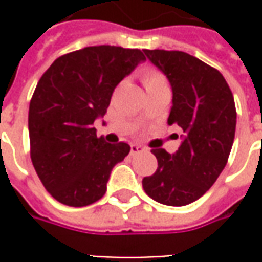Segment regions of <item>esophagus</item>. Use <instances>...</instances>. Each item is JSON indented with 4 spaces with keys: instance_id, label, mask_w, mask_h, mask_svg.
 Returning <instances> with one entry per match:
<instances>
[{
    "instance_id": "esophagus-1",
    "label": "esophagus",
    "mask_w": 262,
    "mask_h": 262,
    "mask_svg": "<svg viewBox=\"0 0 262 262\" xmlns=\"http://www.w3.org/2000/svg\"><path fill=\"white\" fill-rule=\"evenodd\" d=\"M144 150H146V147L140 146V144H131V155L141 153V151H144Z\"/></svg>"
}]
</instances>
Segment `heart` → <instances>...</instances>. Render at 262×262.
Returning a JSON list of instances; mask_svg holds the SVG:
<instances>
[{"mask_svg": "<svg viewBox=\"0 0 262 262\" xmlns=\"http://www.w3.org/2000/svg\"><path fill=\"white\" fill-rule=\"evenodd\" d=\"M141 81H143V84H144L146 89L167 84L166 77L163 76L159 70L153 68V67H146L141 71Z\"/></svg>", "mask_w": 262, "mask_h": 262, "instance_id": "1", "label": "heart"}]
</instances>
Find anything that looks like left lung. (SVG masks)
Here are the masks:
<instances>
[{"mask_svg": "<svg viewBox=\"0 0 262 262\" xmlns=\"http://www.w3.org/2000/svg\"><path fill=\"white\" fill-rule=\"evenodd\" d=\"M169 78L173 100L167 124L184 131L175 155L153 148L157 170L143 179L146 194L165 206L196 201L225 169L235 140L236 107L222 73L181 51L144 49Z\"/></svg>", "mask_w": 262, "mask_h": 262, "instance_id": "left-lung-1", "label": "left lung"}]
</instances>
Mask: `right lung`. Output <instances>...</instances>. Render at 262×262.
<instances>
[{"instance_id": "obj_1", "label": "right lung", "mask_w": 262, "mask_h": 262, "mask_svg": "<svg viewBox=\"0 0 262 262\" xmlns=\"http://www.w3.org/2000/svg\"><path fill=\"white\" fill-rule=\"evenodd\" d=\"M144 59L140 49L87 46L56 58L40 77L29 106L30 159L56 201L84 207L105 195L112 167L131 147L106 143L93 124L119 81Z\"/></svg>"}]
</instances>
